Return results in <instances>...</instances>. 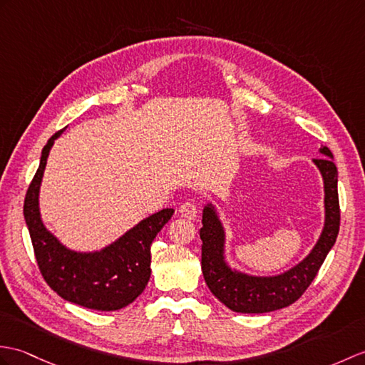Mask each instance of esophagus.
I'll use <instances>...</instances> for the list:
<instances>
[{
  "instance_id": "obj_1",
  "label": "esophagus",
  "mask_w": 365,
  "mask_h": 365,
  "mask_svg": "<svg viewBox=\"0 0 365 365\" xmlns=\"http://www.w3.org/2000/svg\"><path fill=\"white\" fill-rule=\"evenodd\" d=\"M180 215L185 217V219H190V221H194V219L197 217V205H196V202L194 200H186V202H183L182 203V207H180Z\"/></svg>"
}]
</instances>
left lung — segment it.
Masks as SVG:
<instances>
[{"mask_svg":"<svg viewBox=\"0 0 365 365\" xmlns=\"http://www.w3.org/2000/svg\"><path fill=\"white\" fill-rule=\"evenodd\" d=\"M322 158H314L324 180V227L314 247L297 264L275 275H253L227 261V233L221 215L213 202L202 211V274L215 297L228 309L242 314H262L289 307L308 289L320 266L333 249L339 233L337 168L327 146L319 149Z\"/></svg>","mask_w":365,"mask_h":365,"instance_id":"obj_1","label":"left lung"}]
</instances>
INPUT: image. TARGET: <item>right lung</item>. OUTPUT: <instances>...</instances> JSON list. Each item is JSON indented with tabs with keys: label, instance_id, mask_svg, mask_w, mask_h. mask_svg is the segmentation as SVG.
Returning a JSON list of instances; mask_svg holds the SVG:
<instances>
[{
	"label": "right lung",
	"instance_id": "right-lung-1",
	"mask_svg": "<svg viewBox=\"0 0 365 365\" xmlns=\"http://www.w3.org/2000/svg\"><path fill=\"white\" fill-rule=\"evenodd\" d=\"M54 133L41 150L40 165L24 199V221L31 235L40 272L51 289L66 302L96 311H116L130 304L150 278V244L173 217V208L143 219L106 247L81 252L51 233L40 213V186L54 141Z\"/></svg>",
	"mask_w": 365,
	"mask_h": 365
}]
</instances>
